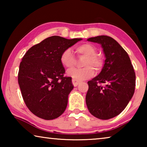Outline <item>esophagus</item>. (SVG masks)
Wrapping results in <instances>:
<instances>
[{
    "label": "esophagus",
    "mask_w": 147,
    "mask_h": 147,
    "mask_svg": "<svg viewBox=\"0 0 147 147\" xmlns=\"http://www.w3.org/2000/svg\"><path fill=\"white\" fill-rule=\"evenodd\" d=\"M72 82H73V86L74 87H76L80 84V82L76 80H72Z\"/></svg>",
    "instance_id": "1"
}]
</instances>
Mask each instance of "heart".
I'll return each instance as SVG.
<instances>
[{
	"label": "heart",
	"mask_w": 147,
	"mask_h": 147,
	"mask_svg": "<svg viewBox=\"0 0 147 147\" xmlns=\"http://www.w3.org/2000/svg\"><path fill=\"white\" fill-rule=\"evenodd\" d=\"M75 52L79 56L86 57L84 63L86 67L83 69H73L67 72V75L76 80H84L90 78L94 74V69H99L102 65V59L96 55L95 47L91 44H82L76 47ZM60 61L64 67L72 69L75 64V58L70 49H67L61 53Z\"/></svg>",
	"instance_id": "b5f03b06"
}]
</instances>
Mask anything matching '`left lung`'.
I'll list each match as a JSON object with an SVG mask.
<instances>
[{
    "label": "left lung",
    "instance_id": "1",
    "mask_svg": "<svg viewBox=\"0 0 147 147\" xmlns=\"http://www.w3.org/2000/svg\"><path fill=\"white\" fill-rule=\"evenodd\" d=\"M88 41L100 45L106 59L98 75L88 82L86 105L93 116L107 120L120 114L132 98L136 74L128 54L115 39L98 36Z\"/></svg>",
    "mask_w": 147,
    "mask_h": 147
}]
</instances>
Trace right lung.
Here are the masks:
<instances>
[{
	"instance_id": "1",
	"label": "right lung",
	"mask_w": 147,
	"mask_h": 147,
	"mask_svg": "<svg viewBox=\"0 0 147 147\" xmlns=\"http://www.w3.org/2000/svg\"><path fill=\"white\" fill-rule=\"evenodd\" d=\"M82 38L54 36L32 47L19 65L18 82L30 111L45 120L58 118L67 106L74 86L60 61L61 53Z\"/></svg>"
}]
</instances>
